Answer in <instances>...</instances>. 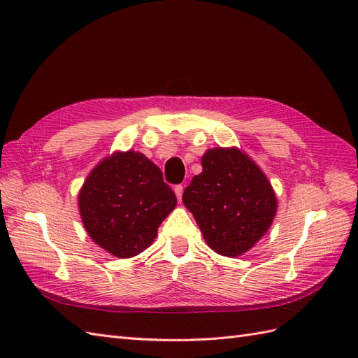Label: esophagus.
I'll list each match as a JSON object with an SVG mask.
<instances>
[{"label":"esophagus","mask_w":358,"mask_h":358,"mask_svg":"<svg viewBox=\"0 0 358 358\" xmlns=\"http://www.w3.org/2000/svg\"><path fill=\"white\" fill-rule=\"evenodd\" d=\"M173 191H175V195H177L178 201H181V195H183V185H177L173 187Z\"/></svg>","instance_id":"34e87169"}]
</instances>
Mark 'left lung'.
<instances>
[{"instance_id": "obj_1", "label": "left lung", "mask_w": 358, "mask_h": 358, "mask_svg": "<svg viewBox=\"0 0 358 358\" xmlns=\"http://www.w3.org/2000/svg\"><path fill=\"white\" fill-rule=\"evenodd\" d=\"M203 172L183 192L208 246L224 257L245 254L272 224L277 199L252 159L238 149H209Z\"/></svg>"}]
</instances>
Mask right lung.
Masks as SVG:
<instances>
[{
  "instance_id": "1",
  "label": "right lung",
  "mask_w": 358,
  "mask_h": 358,
  "mask_svg": "<svg viewBox=\"0 0 358 358\" xmlns=\"http://www.w3.org/2000/svg\"><path fill=\"white\" fill-rule=\"evenodd\" d=\"M78 204L90 238L112 255L129 258L154 243L177 196L158 166L129 150L103 159L90 172Z\"/></svg>"
}]
</instances>
